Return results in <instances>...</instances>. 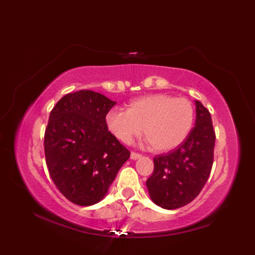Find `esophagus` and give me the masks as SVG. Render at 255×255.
Here are the masks:
<instances>
[{
    "label": "esophagus",
    "instance_id": "1",
    "mask_svg": "<svg viewBox=\"0 0 255 255\" xmlns=\"http://www.w3.org/2000/svg\"><path fill=\"white\" fill-rule=\"evenodd\" d=\"M140 156H141V154L140 153H137V152H131V154H130V159L131 160H137V159H139Z\"/></svg>",
    "mask_w": 255,
    "mask_h": 255
}]
</instances>
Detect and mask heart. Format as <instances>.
Listing matches in <instances>:
<instances>
[{
	"label": "heart",
	"instance_id": "1",
	"mask_svg": "<svg viewBox=\"0 0 255 255\" xmlns=\"http://www.w3.org/2000/svg\"><path fill=\"white\" fill-rule=\"evenodd\" d=\"M195 112L184 97L152 94L131 101L127 111L113 108L106 115L110 131L124 143L141 132L155 151H169L181 144L191 132Z\"/></svg>",
	"mask_w": 255,
	"mask_h": 255
}]
</instances>
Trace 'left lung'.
Returning <instances> with one entry per match:
<instances>
[{"label": "left lung", "instance_id": "8db88e82", "mask_svg": "<svg viewBox=\"0 0 255 255\" xmlns=\"http://www.w3.org/2000/svg\"><path fill=\"white\" fill-rule=\"evenodd\" d=\"M195 105L194 128L174 151L155 156L147 180L150 198L164 209H177L196 198L213 166L216 136L210 113L199 101Z\"/></svg>", "mask_w": 255, "mask_h": 255}]
</instances>
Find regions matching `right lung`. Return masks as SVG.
<instances>
[{
    "label": "right lung",
    "instance_id": "obj_1",
    "mask_svg": "<svg viewBox=\"0 0 255 255\" xmlns=\"http://www.w3.org/2000/svg\"><path fill=\"white\" fill-rule=\"evenodd\" d=\"M115 104L97 92L81 90L64 95L50 113L46 163L57 188L73 204L101 202L130 156L108 131L105 118Z\"/></svg>",
    "mask_w": 255,
    "mask_h": 255
}]
</instances>
